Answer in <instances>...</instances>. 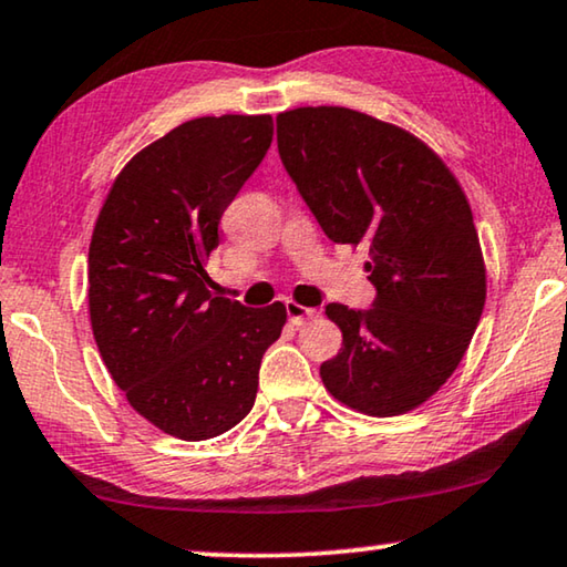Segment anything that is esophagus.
Wrapping results in <instances>:
<instances>
[{"instance_id": "1", "label": "esophagus", "mask_w": 567, "mask_h": 567, "mask_svg": "<svg viewBox=\"0 0 567 567\" xmlns=\"http://www.w3.org/2000/svg\"><path fill=\"white\" fill-rule=\"evenodd\" d=\"M285 310H287V320H290L292 326H306L308 320H316L318 318V310L316 308L298 306V302H292V300L285 302Z\"/></svg>"}]
</instances>
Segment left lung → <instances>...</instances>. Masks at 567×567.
Listing matches in <instances>:
<instances>
[{"label":"left lung","mask_w":567,"mask_h":567,"mask_svg":"<svg viewBox=\"0 0 567 567\" xmlns=\"http://www.w3.org/2000/svg\"><path fill=\"white\" fill-rule=\"evenodd\" d=\"M277 150L320 229L369 247L374 300L331 302L343 346L320 377L377 417L415 410L453 374L486 300V269L458 181L400 126L343 106L277 116Z\"/></svg>","instance_id":"obj_1"}]
</instances>
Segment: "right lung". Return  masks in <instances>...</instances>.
I'll use <instances>...</instances> for the list:
<instances>
[{"label":"right lung","mask_w":567,"mask_h":567,"mask_svg":"<svg viewBox=\"0 0 567 567\" xmlns=\"http://www.w3.org/2000/svg\"><path fill=\"white\" fill-rule=\"evenodd\" d=\"M272 116H200L126 163L89 249L101 359L142 417L208 441L255 408L282 302L244 308L208 290L218 224L272 145Z\"/></svg>","instance_id":"1"}]
</instances>
